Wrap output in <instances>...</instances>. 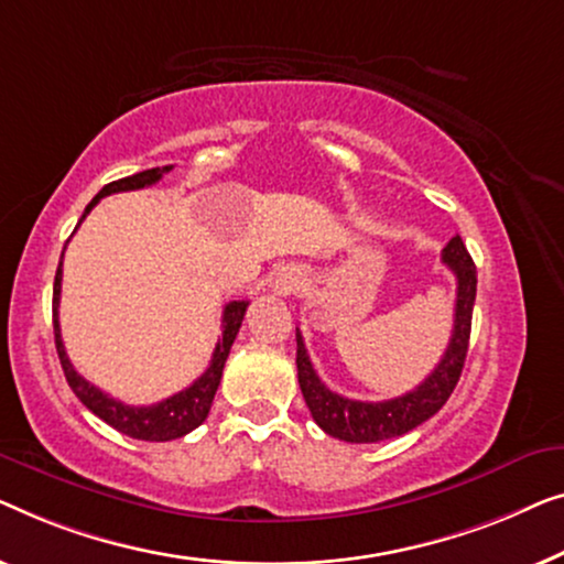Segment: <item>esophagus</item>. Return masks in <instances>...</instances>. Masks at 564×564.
I'll list each match as a JSON object with an SVG mask.
<instances>
[{
    "instance_id": "obj_1",
    "label": "esophagus",
    "mask_w": 564,
    "mask_h": 564,
    "mask_svg": "<svg viewBox=\"0 0 564 564\" xmlns=\"http://www.w3.org/2000/svg\"><path fill=\"white\" fill-rule=\"evenodd\" d=\"M299 285H301V275L293 273V271H285V273H279V279H275L273 289L283 293V296H289V293L299 291Z\"/></svg>"
}]
</instances>
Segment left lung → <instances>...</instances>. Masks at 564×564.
I'll return each mask as SVG.
<instances>
[{"instance_id":"left-lung-1","label":"left lung","mask_w":564,"mask_h":564,"mask_svg":"<svg viewBox=\"0 0 564 564\" xmlns=\"http://www.w3.org/2000/svg\"><path fill=\"white\" fill-rule=\"evenodd\" d=\"M444 265L455 273L457 279V299H455V324H452V337L442 360L437 362L430 376L419 383L414 391L388 401H355L347 395H339L327 388L316 376L312 360H308L304 337L296 329V368H299V386L304 393V401L312 411L314 422L322 426L329 437L345 442H383L401 437L426 419H432L447 403L455 391L459 372H463L467 343H470V322H473V304L475 289H478V275H475V263L467 252L465 242L459 235L452 237L447 248L442 250Z\"/></svg>"}]
</instances>
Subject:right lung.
Segmentation results:
<instances>
[{
  "label": "right lung",
  "instance_id": "obj_1",
  "mask_svg": "<svg viewBox=\"0 0 564 564\" xmlns=\"http://www.w3.org/2000/svg\"><path fill=\"white\" fill-rule=\"evenodd\" d=\"M169 171H171V165H163V169H150V171L134 173V176L112 181V184H107L89 202V206H86V212H84V217L94 209V206H97L99 199H105V196L153 186L163 178V173H169ZM61 265H63V256H61ZM61 265H58V273H55V283H53L55 350H58L63 376H66L70 391L78 395V401H82L84 406L91 411V414L105 419L109 426H115L117 432H122L132 440L169 442V440H178V437H184V434L194 432L196 426H199L204 419L209 416V409H212L214 393H217V388H219L221 370H225L227 355H229V350H232L237 332H240V327H242L245 312H248V301H229V304L225 306V314H221V339L217 343V347H214L209 368H206L192 386L184 388V391L169 395V399L153 403V406H130V403H122V401L112 399V395L101 391V388H97L94 383H89L86 378L78 376L76 368L68 360L66 347H63V339H61V324H58L61 279H63Z\"/></svg>",
  "mask_w": 564,
  "mask_h": 564
}]
</instances>
